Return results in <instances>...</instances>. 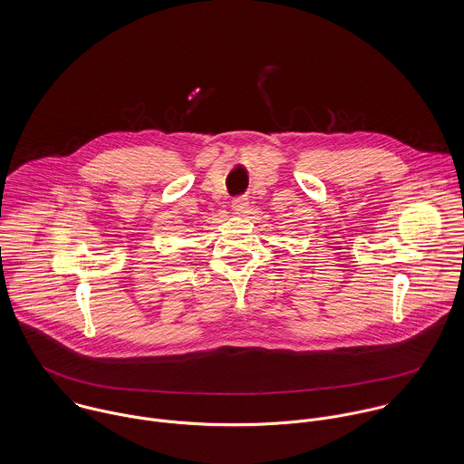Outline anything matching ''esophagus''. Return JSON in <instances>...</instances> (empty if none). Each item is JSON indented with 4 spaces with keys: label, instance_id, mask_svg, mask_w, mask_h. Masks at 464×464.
<instances>
[{
    "label": "esophagus",
    "instance_id": "obj_1",
    "mask_svg": "<svg viewBox=\"0 0 464 464\" xmlns=\"http://www.w3.org/2000/svg\"><path fill=\"white\" fill-rule=\"evenodd\" d=\"M232 208H234L237 214H245V212L248 210V198L239 197V198L234 199V201H232Z\"/></svg>",
    "mask_w": 464,
    "mask_h": 464
}]
</instances>
